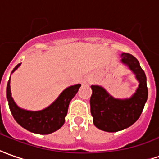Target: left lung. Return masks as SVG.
<instances>
[{"label": "left lung", "mask_w": 159, "mask_h": 159, "mask_svg": "<svg viewBox=\"0 0 159 159\" xmlns=\"http://www.w3.org/2000/svg\"><path fill=\"white\" fill-rule=\"evenodd\" d=\"M121 61L129 67L139 82V88L130 98L117 99L98 85H91L90 112L98 129L116 132L132 125L139 118L147 101L146 75L137 58L129 53L122 54Z\"/></svg>", "instance_id": "left-lung-1"}]
</instances>
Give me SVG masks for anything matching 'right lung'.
<instances>
[{
	"instance_id": "right-lung-1",
	"label": "right lung",
	"mask_w": 159,
	"mask_h": 159,
	"mask_svg": "<svg viewBox=\"0 0 159 159\" xmlns=\"http://www.w3.org/2000/svg\"><path fill=\"white\" fill-rule=\"evenodd\" d=\"M17 64L12 73L18 69ZM81 84L72 85L65 89L57 100L46 109L38 111H26L16 105L11 97L10 79L7 85V99L8 106L15 120L24 129L36 134H50L59 129L65 122L69 104L77 93Z\"/></svg>"
}]
</instances>
